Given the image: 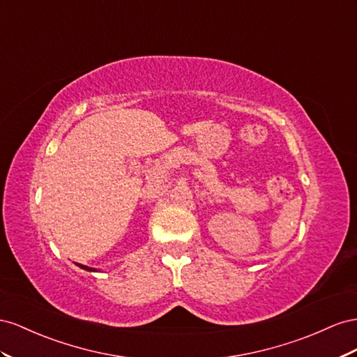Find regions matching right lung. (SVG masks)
Wrapping results in <instances>:
<instances>
[{"instance_id": "right-lung-1", "label": "right lung", "mask_w": 357, "mask_h": 357, "mask_svg": "<svg viewBox=\"0 0 357 357\" xmlns=\"http://www.w3.org/2000/svg\"><path fill=\"white\" fill-rule=\"evenodd\" d=\"M79 266H80V268H82V269H86V271H94L93 268H88V266H84V264H79Z\"/></svg>"}]
</instances>
